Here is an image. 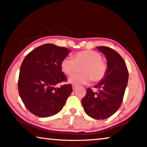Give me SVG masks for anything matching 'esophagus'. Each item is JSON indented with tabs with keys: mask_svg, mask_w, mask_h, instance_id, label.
Segmentation results:
<instances>
[{
	"mask_svg": "<svg viewBox=\"0 0 147 147\" xmlns=\"http://www.w3.org/2000/svg\"><path fill=\"white\" fill-rule=\"evenodd\" d=\"M72 89H73V90H75V89L77 87V85H72Z\"/></svg>",
	"mask_w": 147,
	"mask_h": 147,
	"instance_id": "1",
	"label": "esophagus"
}]
</instances>
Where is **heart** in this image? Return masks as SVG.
Listing matches in <instances>:
<instances>
[{
	"mask_svg": "<svg viewBox=\"0 0 147 147\" xmlns=\"http://www.w3.org/2000/svg\"><path fill=\"white\" fill-rule=\"evenodd\" d=\"M102 55L94 50H83L73 55V59L66 57L62 60L60 68L65 75L71 76L81 68L82 74L72 76L69 82L73 84H87L91 81L99 82L105 78L107 64L102 60Z\"/></svg>",
	"mask_w": 147,
	"mask_h": 147,
	"instance_id": "obj_1",
	"label": "heart"
}]
</instances>
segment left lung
<instances>
[{
    "label": "left lung",
    "mask_w": 147,
    "mask_h": 147,
    "mask_svg": "<svg viewBox=\"0 0 147 147\" xmlns=\"http://www.w3.org/2000/svg\"><path fill=\"white\" fill-rule=\"evenodd\" d=\"M107 60V72L105 78L95 86L98 92L87 88L83 98L85 113L95 119H105L117 111L123 102L128 81V70L125 61L114 49L97 47Z\"/></svg>",
    "instance_id": "1"
}]
</instances>
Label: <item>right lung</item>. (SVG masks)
<instances>
[{
    "mask_svg": "<svg viewBox=\"0 0 147 147\" xmlns=\"http://www.w3.org/2000/svg\"><path fill=\"white\" fill-rule=\"evenodd\" d=\"M69 49L47 43L33 49L20 67L18 91L26 109L39 117H48L62 110L72 92L70 84L55 85L67 81L60 68Z\"/></svg>",
    "mask_w": 147,
    "mask_h": 147,
    "instance_id": "obj_1",
    "label": "right lung"
}]
</instances>
